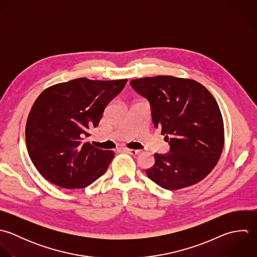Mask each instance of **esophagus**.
<instances>
[{
  "instance_id": "34e87169",
  "label": "esophagus",
  "mask_w": 257,
  "mask_h": 257,
  "mask_svg": "<svg viewBox=\"0 0 257 257\" xmlns=\"http://www.w3.org/2000/svg\"><path fill=\"white\" fill-rule=\"evenodd\" d=\"M124 151L125 152H127V153H129V154H131V155H137L139 152H140V150H134V149H127V148H125L124 149Z\"/></svg>"
}]
</instances>
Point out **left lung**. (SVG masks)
Segmentation results:
<instances>
[{
	"label": "left lung",
	"instance_id": "left-lung-1",
	"mask_svg": "<svg viewBox=\"0 0 257 257\" xmlns=\"http://www.w3.org/2000/svg\"><path fill=\"white\" fill-rule=\"evenodd\" d=\"M151 109L154 127L161 130L170 150L154 154L147 176L168 190L191 186L217 164L224 143L220 109L200 83L173 76H155L130 82Z\"/></svg>",
	"mask_w": 257,
	"mask_h": 257
}]
</instances>
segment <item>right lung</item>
I'll list each match as a JSON object with an SVG mask.
<instances>
[{
  "mask_svg": "<svg viewBox=\"0 0 257 257\" xmlns=\"http://www.w3.org/2000/svg\"><path fill=\"white\" fill-rule=\"evenodd\" d=\"M126 83L78 78L41 93L28 116L26 145L45 179L62 188H84L106 172L114 152L96 148L85 138Z\"/></svg>",
  "mask_w": 257,
  "mask_h": 257,
  "instance_id": "add662e5",
  "label": "right lung"
}]
</instances>
